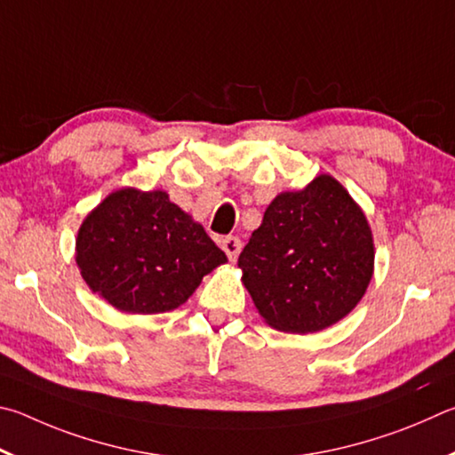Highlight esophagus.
<instances>
[{"mask_svg": "<svg viewBox=\"0 0 455 455\" xmlns=\"http://www.w3.org/2000/svg\"><path fill=\"white\" fill-rule=\"evenodd\" d=\"M221 250L226 251V256L229 258V261H235V258L240 256V251H242V240H240V237H235V235L223 237Z\"/></svg>", "mask_w": 455, "mask_h": 455, "instance_id": "34e87169", "label": "esophagus"}]
</instances>
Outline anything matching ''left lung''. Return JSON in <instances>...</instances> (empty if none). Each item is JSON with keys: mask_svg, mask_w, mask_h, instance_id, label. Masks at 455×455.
I'll use <instances>...</instances> for the list:
<instances>
[{"mask_svg": "<svg viewBox=\"0 0 455 455\" xmlns=\"http://www.w3.org/2000/svg\"><path fill=\"white\" fill-rule=\"evenodd\" d=\"M237 266L272 328L314 333L339 322L363 298L373 274L371 229L346 188L322 173L267 205Z\"/></svg>", "mask_w": 455, "mask_h": 455, "instance_id": "left-lung-1", "label": "left lung"}]
</instances>
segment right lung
I'll use <instances>...</instances> for the list:
<instances>
[{"mask_svg": "<svg viewBox=\"0 0 455 455\" xmlns=\"http://www.w3.org/2000/svg\"><path fill=\"white\" fill-rule=\"evenodd\" d=\"M76 261L90 290L119 312L164 314L228 258L165 191L124 188L87 213Z\"/></svg>", "mask_w": 455, "mask_h": 455, "instance_id": "right-lung-1", "label": "right lung"}]
</instances>
